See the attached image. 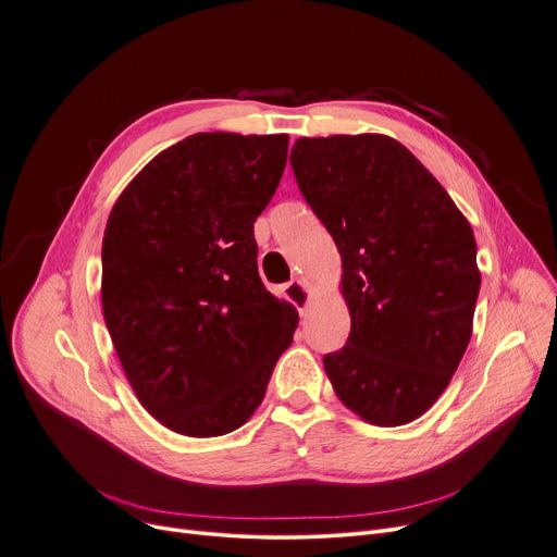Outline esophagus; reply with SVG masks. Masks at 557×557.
I'll return each mask as SVG.
<instances>
[{
  "label": "esophagus",
  "mask_w": 557,
  "mask_h": 557,
  "mask_svg": "<svg viewBox=\"0 0 557 557\" xmlns=\"http://www.w3.org/2000/svg\"><path fill=\"white\" fill-rule=\"evenodd\" d=\"M282 295L290 301V305L297 307L299 315H307L309 305H311V288H309L305 282H301V280L288 282V284L282 288Z\"/></svg>",
  "instance_id": "34e87169"
}]
</instances>
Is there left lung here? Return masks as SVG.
I'll return each instance as SVG.
<instances>
[{"instance_id":"1","label":"left lung","mask_w":557,"mask_h":557,"mask_svg":"<svg viewBox=\"0 0 557 557\" xmlns=\"http://www.w3.org/2000/svg\"><path fill=\"white\" fill-rule=\"evenodd\" d=\"M297 186L342 256L346 344L324 356L344 407L375 426L429 411L473 331L471 224L407 146L377 133L299 137Z\"/></svg>"}]
</instances>
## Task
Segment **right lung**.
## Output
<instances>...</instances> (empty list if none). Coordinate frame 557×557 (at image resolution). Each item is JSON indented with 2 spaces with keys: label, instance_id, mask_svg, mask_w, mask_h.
I'll return each instance as SVG.
<instances>
[{
  "label": "right lung",
  "instance_id": "1",
  "mask_svg": "<svg viewBox=\"0 0 557 557\" xmlns=\"http://www.w3.org/2000/svg\"><path fill=\"white\" fill-rule=\"evenodd\" d=\"M286 153L288 135H188L109 215L107 329L141 407L175 433L239 429L293 342L297 311L262 284L252 237Z\"/></svg>",
  "mask_w": 557,
  "mask_h": 557
}]
</instances>
